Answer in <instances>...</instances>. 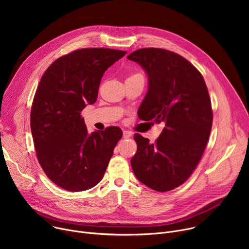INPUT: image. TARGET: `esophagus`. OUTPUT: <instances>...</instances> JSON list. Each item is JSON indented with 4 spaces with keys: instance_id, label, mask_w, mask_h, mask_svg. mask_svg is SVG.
Returning <instances> with one entry per match:
<instances>
[{
    "instance_id": "esophagus-1",
    "label": "esophagus",
    "mask_w": 249,
    "mask_h": 249,
    "mask_svg": "<svg viewBox=\"0 0 249 249\" xmlns=\"http://www.w3.org/2000/svg\"><path fill=\"white\" fill-rule=\"evenodd\" d=\"M132 135H133V133H132L131 131H128V130L123 131V137H124L125 139H128V138L132 137Z\"/></svg>"
}]
</instances>
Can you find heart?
Wrapping results in <instances>:
<instances>
[{
	"label": "heart",
	"mask_w": 249,
	"mask_h": 249,
	"mask_svg": "<svg viewBox=\"0 0 249 249\" xmlns=\"http://www.w3.org/2000/svg\"><path fill=\"white\" fill-rule=\"evenodd\" d=\"M135 75H142V74H140V73H137V74H134V75H132V76H135Z\"/></svg>",
	"instance_id": "b5f03b06"
}]
</instances>
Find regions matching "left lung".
<instances>
[{
  "label": "left lung",
  "mask_w": 249,
  "mask_h": 249,
  "mask_svg": "<svg viewBox=\"0 0 249 249\" xmlns=\"http://www.w3.org/2000/svg\"><path fill=\"white\" fill-rule=\"evenodd\" d=\"M127 58L148 75V92L139 118L164 124L155 144L134 135L137 153L131 165L142 183L166 192L188 179L205 151L213 123L208 89L199 71L174 52L143 48Z\"/></svg>",
  "instance_id": "left-lung-1"
}]
</instances>
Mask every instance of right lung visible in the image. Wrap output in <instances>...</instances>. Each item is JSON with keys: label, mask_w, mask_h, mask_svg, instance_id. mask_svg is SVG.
Segmentation results:
<instances>
[{"label": "right lung", "mask_w": 249, "mask_h": 249, "mask_svg": "<svg viewBox=\"0 0 249 249\" xmlns=\"http://www.w3.org/2000/svg\"><path fill=\"white\" fill-rule=\"evenodd\" d=\"M126 51L85 48L55 60L35 92L30 128L38 161L59 187L80 192L104 175L122 130L110 126L88 132L82 110L96 101L104 72Z\"/></svg>", "instance_id": "right-lung-1"}]
</instances>
